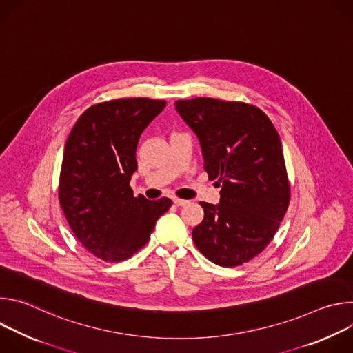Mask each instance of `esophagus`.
<instances>
[{
    "mask_svg": "<svg viewBox=\"0 0 353 353\" xmlns=\"http://www.w3.org/2000/svg\"><path fill=\"white\" fill-rule=\"evenodd\" d=\"M173 203L177 205V207H183V205H185V204H188V201L187 199H181V198H173Z\"/></svg>",
    "mask_w": 353,
    "mask_h": 353,
    "instance_id": "esophagus-1",
    "label": "esophagus"
}]
</instances>
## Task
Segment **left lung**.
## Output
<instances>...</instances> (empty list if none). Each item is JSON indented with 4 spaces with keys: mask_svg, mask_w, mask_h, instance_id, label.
Listing matches in <instances>:
<instances>
[{
    "mask_svg": "<svg viewBox=\"0 0 353 353\" xmlns=\"http://www.w3.org/2000/svg\"><path fill=\"white\" fill-rule=\"evenodd\" d=\"M176 110L195 132L219 204L199 203L204 219L192 229L196 248L221 267L259 256L289 205L290 188L281 138L264 112L212 97L177 100Z\"/></svg>",
    "mask_w": 353,
    "mask_h": 353,
    "instance_id": "8db88e82",
    "label": "left lung"
}]
</instances>
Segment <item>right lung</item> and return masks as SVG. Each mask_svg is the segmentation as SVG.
<instances>
[{"mask_svg":"<svg viewBox=\"0 0 353 353\" xmlns=\"http://www.w3.org/2000/svg\"><path fill=\"white\" fill-rule=\"evenodd\" d=\"M166 106L148 97L116 99L86 109L68 135L59 199L82 245L97 259L120 263L142 248L172 205L166 196H134L141 134Z\"/></svg>","mask_w":353,"mask_h":353,"instance_id":"1","label":"right lung"}]
</instances>
